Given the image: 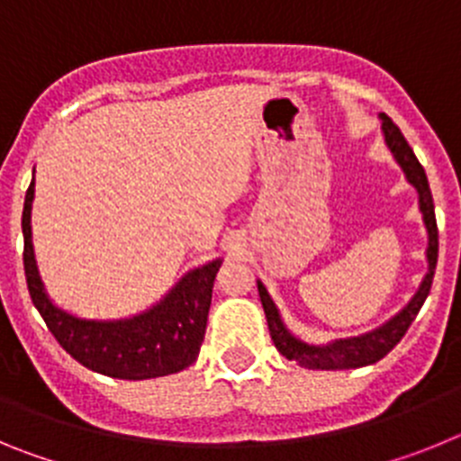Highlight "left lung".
I'll return each mask as SVG.
<instances>
[{"label":"left lung","instance_id":"1","mask_svg":"<svg viewBox=\"0 0 461 461\" xmlns=\"http://www.w3.org/2000/svg\"><path fill=\"white\" fill-rule=\"evenodd\" d=\"M381 120H383V131H385V142H388L390 152L394 154L399 166L404 168L409 182L418 189V195H420V210H422V217H425L427 233H429V249H427L429 272H427L420 291L415 293V297L409 303V307L402 309V312L390 321V323L374 330V332H369V335L351 337V339H339L330 346H309L304 344V341L295 339V337L284 328V323H281L279 312H276L275 303H272L270 295H267L266 286L258 284L260 303H263V309H266L267 328H270V337L272 341H275L276 351H279L281 356H286L288 360L297 362L300 367L337 372V369H353V367H365V365H374V362H378L381 357L388 356L394 346L402 341V337L406 335V330L411 328V323H413V319L418 316V312H420V307L425 304L427 295H429L431 291V279H434V270H437V260H438V228H437V214H434V198H431L429 182H427L425 168H422L420 161L415 158L413 149H411L406 138L402 136V131H399V126L394 124L388 115H381Z\"/></svg>","mask_w":461,"mask_h":461}]
</instances>
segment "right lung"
Masks as SVG:
<instances>
[{
	"instance_id": "add662e5",
	"label": "right lung",
	"mask_w": 461,
	"mask_h": 461,
	"mask_svg": "<svg viewBox=\"0 0 461 461\" xmlns=\"http://www.w3.org/2000/svg\"><path fill=\"white\" fill-rule=\"evenodd\" d=\"M32 198L34 180L27 189L23 207L24 279L32 303L64 351L92 372L124 381L168 376L194 365L205 337L212 286L221 260L189 272L164 303L136 319L117 323L80 321L52 307L41 286L30 240Z\"/></svg>"
}]
</instances>
